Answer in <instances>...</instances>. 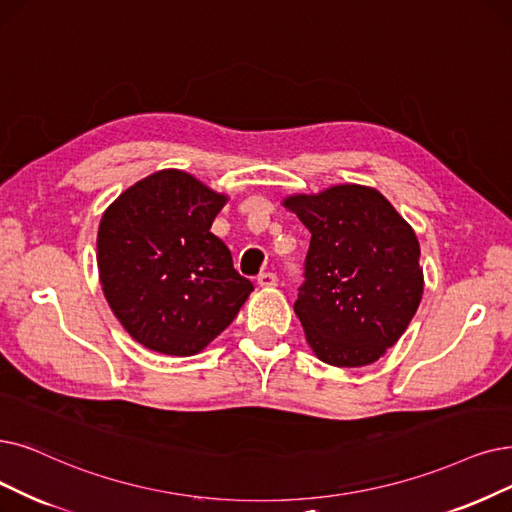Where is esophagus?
Returning a JSON list of instances; mask_svg holds the SVG:
<instances>
[{
    "label": "esophagus",
    "instance_id": "34e87169",
    "mask_svg": "<svg viewBox=\"0 0 512 512\" xmlns=\"http://www.w3.org/2000/svg\"><path fill=\"white\" fill-rule=\"evenodd\" d=\"M258 283L262 285V288H275V285L279 283V279H277V275H275V273L264 271V273H260V275H258Z\"/></svg>",
    "mask_w": 512,
    "mask_h": 512
}]
</instances>
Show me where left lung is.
<instances>
[{
  "mask_svg": "<svg viewBox=\"0 0 512 512\" xmlns=\"http://www.w3.org/2000/svg\"><path fill=\"white\" fill-rule=\"evenodd\" d=\"M283 206L311 233L294 311L315 355L336 367L378 361L422 298L420 245L378 191L338 185Z\"/></svg>",
  "mask_w": 512,
  "mask_h": 512,
  "instance_id": "obj_1",
  "label": "left lung"
}]
</instances>
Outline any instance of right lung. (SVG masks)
Returning <instances> with one entry per match:
<instances>
[{"instance_id": "add662e5", "label": "right lung", "mask_w": 512, "mask_h": 512, "mask_svg": "<svg viewBox=\"0 0 512 512\" xmlns=\"http://www.w3.org/2000/svg\"><path fill=\"white\" fill-rule=\"evenodd\" d=\"M227 197L191 174L161 170L102 214L98 271L128 334L163 355L189 357L237 317L254 285L210 233Z\"/></svg>"}]
</instances>
